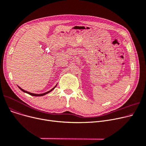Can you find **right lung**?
Returning a JSON list of instances; mask_svg holds the SVG:
<instances>
[{
  "instance_id": "add662e5",
  "label": "right lung",
  "mask_w": 146,
  "mask_h": 146,
  "mask_svg": "<svg viewBox=\"0 0 146 146\" xmlns=\"http://www.w3.org/2000/svg\"><path fill=\"white\" fill-rule=\"evenodd\" d=\"M56 86L57 85H56L52 89H51L50 90H49V91H48V92H45V93H44V94H33V93H30V92H27V91H26V90H24V89H22V88H21L20 87H19V88L22 90V91H23L24 92H25V93H27V94H28L29 95H32V96H43V95H46V94H48L49 92H51L56 87Z\"/></svg>"
}]
</instances>
